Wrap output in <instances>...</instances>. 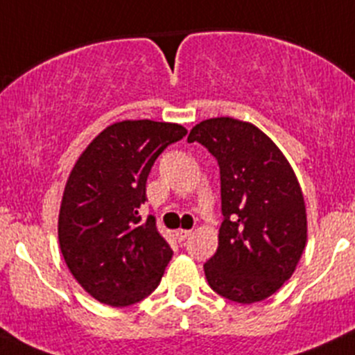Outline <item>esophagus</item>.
<instances>
[{"instance_id": "esophagus-1", "label": "esophagus", "mask_w": 355, "mask_h": 355, "mask_svg": "<svg viewBox=\"0 0 355 355\" xmlns=\"http://www.w3.org/2000/svg\"><path fill=\"white\" fill-rule=\"evenodd\" d=\"M175 236H177L178 241H185V239H189V237L192 236V230L180 229V230H177V232H175Z\"/></svg>"}]
</instances>
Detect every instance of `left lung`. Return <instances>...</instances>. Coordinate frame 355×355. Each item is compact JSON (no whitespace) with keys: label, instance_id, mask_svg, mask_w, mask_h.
Here are the masks:
<instances>
[{"label":"left lung","instance_id":"1","mask_svg":"<svg viewBox=\"0 0 355 355\" xmlns=\"http://www.w3.org/2000/svg\"><path fill=\"white\" fill-rule=\"evenodd\" d=\"M187 142L208 149L220 168L222 225L205 263L213 291L237 304L276 293L295 272L307 241L302 189L276 144L250 123L213 118Z\"/></svg>","mask_w":355,"mask_h":355}]
</instances>
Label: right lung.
Returning <instances> with one entry per match:
<instances>
[{
  "label": "right lung",
  "mask_w": 355,
  "mask_h": 355,
  "mask_svg": "<svg viewBox=\"0 0 355 355\" xmlns=\"http://www.w3.org/2000/svg\"><path fill=\"white\" fill-rule=\"evenodd\" d=\"M187 135L175 123L149 119L107 126L72 168L58 215V243L83 290L112 307L149 297L171 251L154 216L142 220L154 161Z\"/></svg>",
  "instance_id": "add662e5"
}]
</instances>
